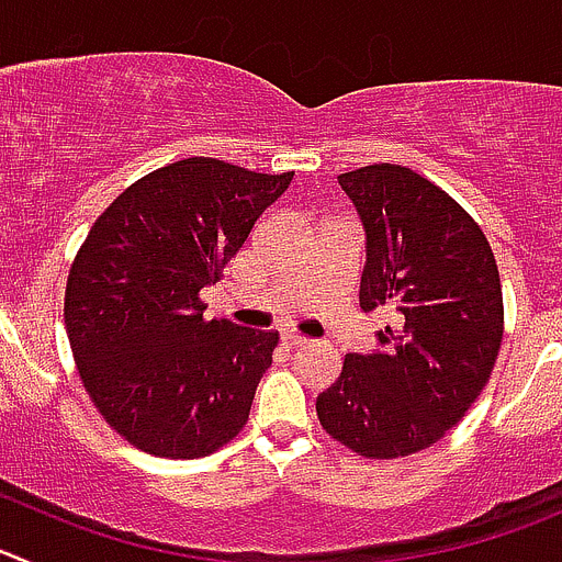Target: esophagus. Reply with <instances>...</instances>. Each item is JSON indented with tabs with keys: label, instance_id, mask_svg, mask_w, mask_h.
Listing matches in <instances>:
<instances>
[{
	"label": "esophagus",
	"instance_id": "34e87169",
	"mask_svg": "<svg viewBox=\"0 0 562 562\" xmlns=\"http://www.w3.org/2000/svg\"><path fill=\"white\" fill-rule=\"evenodd\" d=\"M282 346H285V349H296V346H307V338H302V335H282Z\"/></svg>",
	"mask_w": 562,
	"mask_h": 562
}]
</instances>
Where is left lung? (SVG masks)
Segmentation results:
<instances>
[{
	"label": "left lung",
	"instance_id": "left-lung-1",
	"mask_svg": "<svg viewBox=\"0 0 562 562\" xmlns=\"http://www.w3.org/2000/svg\"><path fill=\"white\" fill-rule=\"evenodd\" d=\"M366 227L360 307H391L382 352L346 355L318 393L322 427L369 460L438 443L491 380L505 335L496 257L480 224L405 166L374 162L338 177Z\"/></svg>",
	"mask_w": 562,
	"mask_h": 562
}]
</instances>
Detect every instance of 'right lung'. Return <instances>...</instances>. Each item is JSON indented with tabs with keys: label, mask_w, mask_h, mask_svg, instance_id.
Here are the masks:
<instances>
[{
	"label": "right lung",
	"mask_w": 562,
	"mask_h": 562,
	"mask_svg": "<svg viewBox=\"0 0 562 562\" xmlns=\"http://www.w3.org/2000/svg\"><path fill=\"white\" fill-rule=\"evenodd\" d=\"M293 171L186 157L140 177L82 240L66 282L68 344L104 422L155 458L213 454L249 422L280 333L202 316Z\"/></svg>",
	"instance_id": "add662e5"
}]
</instances>
